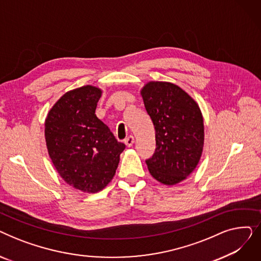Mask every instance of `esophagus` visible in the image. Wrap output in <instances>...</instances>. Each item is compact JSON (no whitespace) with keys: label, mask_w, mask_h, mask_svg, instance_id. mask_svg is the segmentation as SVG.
Listing matches in <instances>:
<instances>
[{"label":"esophagus","mask_w":261,"mask_h":261,"mask_svg":"<svg viewBox=\"0 0 261 261\" xmlns=\"http://www.w3.org/2000/svg\"><path fill=\"white\" fill-rule=\"evenodd\" d=\"M125 144L127 145V147H131L134 144V138L132 135H129L128 138L125 140Z\"/></svg>","instance_id":"1"}]
</instances>
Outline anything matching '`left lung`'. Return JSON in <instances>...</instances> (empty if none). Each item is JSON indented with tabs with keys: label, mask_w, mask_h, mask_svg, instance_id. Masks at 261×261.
<instances>
[{
	"label": "left lung",
	"mask_w": 261,
	"mask_h": 261,
	"mask_svg": "<svg viewBox=\"0 0 261 261\" xmlns=\"http://www.w3.org/2000/svg\"><path fill=\"white\" fill-rule=\"evenodd\" d=\"M155 129V152L146 161L149 172L164 185L187 179L202 155L204 123L199 105L171 82L149 81L141 90Z\"/></svg>",
	"instance_id": "8db88e82"
}]
</instances>
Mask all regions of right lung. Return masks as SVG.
Here are the masks:
<instances>
[{"mask_svg": "<svg viewBox=\"0 0 261 261\" xmlns=\"http://www.w3.org/2000/svg\"><path fill=\"white\" fill-rule=\"evenodd\" d=\"M101 93L93 86L66 92L49 110L44 123L55 168L65 183L88 194L111 182L126 147L95 114Z\"/></svg>", "mask_w": 261, "mask_h": 261, "instance_id": "right-lung-1", "label": "right lung"}]
</instances>
